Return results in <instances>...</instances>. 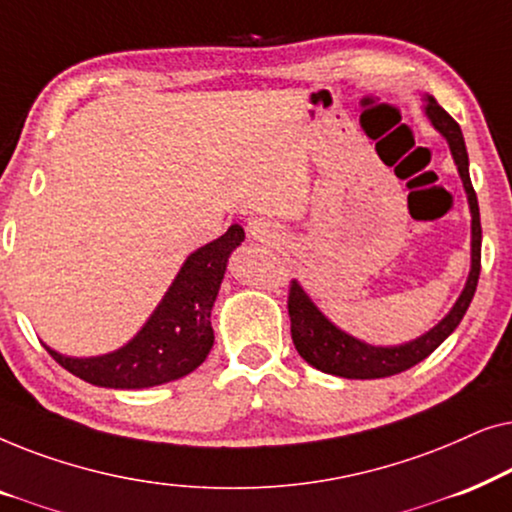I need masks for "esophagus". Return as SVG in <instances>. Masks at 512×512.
Returning a JSON list of instances; mask_svg holds the SVG:
<instances>
[{
  "label": "esophagus",
  "instance_id": "34e87169",
  "mask_svg": "<svg viewBox=\"0 0 512 512\" xmlns=\"http://www.w3.org/2000/svg\"><path fill=\"white\" fill-rule=\"evenodd\" d=\"M247 228H249V235L258 242H270L272 237H275V228H272V223L265 219H251Z\"/></svg>",
  "mask_w": 512,
  "mask_h": 512
}]
</instances>
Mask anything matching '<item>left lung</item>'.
Masks as SVG:
<instances>
[{"label": "left lung", "mask_w": 512, "mask_h": 512, "mask_svg": "<svg viewBox=\"0 0 512 512\" xmlns=\"http://www.w3.org/2000/svg\"><path fill=\"white\" fill-rule=\"evenodd\" d=\"M426 114H429L431 123L436 125V130L450 142L454 163L459 167L461 181L468 193V205H471L473 214V268L468 275L466 289L461 293L457 305L452 307V312L440 321L436 328H431L429 333L422 338L408 342L401 347H370L366 342L354 340L352 335L342 333L340 328H335L324 314H321L307 293L300 289L296 282L289 284V319H291V338L296 345L298 354L310 363V366L319 368L321 373H331L338 377H349V380H375V377H389L396 373H403L412 366H417L419 361H424L454 328L459 326V321L464 319V314L471 305L478 289L480 279V249H482V228H480V209L478 198H475L471 177H468V153L464 144V135H461L459 123L440 107V104L429 97L426 104Z\"/></svg>", "instance_id": "1"}]
</instances>
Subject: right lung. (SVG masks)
<instances>
[{
  "mask_svg": "<svg viewBox=\"0 0 512 512\" xmlns=\"http://www.w3.org/2000/svg\"><path fill=\"white\" fill-rule=\"evenodd\" d=\"M242 240V226H230L219 240L188 256L163 303L137 338L118 352L95 359H69L46 347L48 354L72 375L109 389L156 387L193 373L214 345L209 314L230 251L240 247Z\"/></svg>",
  "mask_w": 512,
  "mask_h": 512,
  "instance_id": "obj_1",
  "label": "right lung"
}]
</instances>
